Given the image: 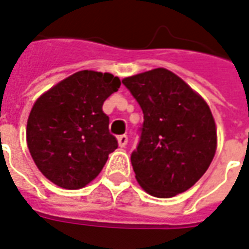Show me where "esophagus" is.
<instances>
[{
	"instance_id": "obj_1",
	"label": "esophagus",
	"mask_w": 249,
	"mask_h": 249,
	"mask_svg": "<svg viewBox=\"0 0 249 249\" xmlns=\"http://www.w3.org/2000/svg\"><path fill=\"white\" fill-rule=\"evenodd\" d=\"M117 141H119L120 148H125V145L128 143V136L126 134H121L117 137Z\"/></svg>"
}]
</instances>
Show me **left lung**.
<instances>
[{
  "instance_id": "8db88e82",
  "label": "left lung",
  "mask_w": 249,
  "mask_h": 249,
  "mask_svg": "<svg viewBox=\"0 0 249 249\" xmlns=\"http://www.w3.org/2000/svg\"><path fill=\"white\" fill-rule=\"evenodd\" d=\"M123 84L143 113L140 142L130 156L137 182L157 198L189 190L216 152V126L210 107L166 68L125 78Z\"/></svg>"
}]
</instances>
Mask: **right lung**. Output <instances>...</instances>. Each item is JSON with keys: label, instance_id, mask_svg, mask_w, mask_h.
I'll use <instances>...</instances> for the list:
<instances>
[{"label": "right lung", "instance_id": "1", "mask_svg": "<svg viewBox=\"0 0 249 249\" xmlns=\"http://www.w3.org/2000/svg\"><path fill=\"white\" fill-rule=\"evenodd\" d=\"M120 86L112 73L84 70L34 103L27 120V146L47 179L76 190L99 176L109 153L117 149L103 104Z\"/></svg>", "mask_w": 249, "mask_h": 249}]
</instances>
